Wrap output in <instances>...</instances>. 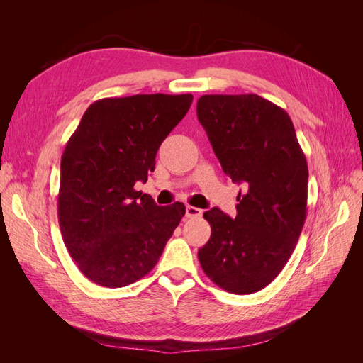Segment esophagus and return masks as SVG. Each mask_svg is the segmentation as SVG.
<instances>
[{"mask_svg": "<svg viewBox=\"0 0 363 363\" xmlns=\"http://www.w3.org/2000/svg\"><path fill=\"white\" fill-rule=\"evenodd\" d=\"M203 215V211L199 207H194V206H186V216L188 218H199Z\"/></svg>", "mask_w": 363, "mask_h": 363, "instance_id": "esophagus-1", "label": "esophagus"}]
</instances>
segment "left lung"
<instances>
[{
	"instance_id": "left-lung-1",
	"label": "left lung",
	"mask_w": 363,
	"mask_h": 363,
	"mask_svg": "<svg viewBox=\"0 0 363 363\" xmlns=\"http://www.w3.org/2000/svg\"><path fill=\"white\" fill-rule=\"evenodd\" d=\"M196 116L239 192L236 216L204 212L211 239L199 250L206 276L232 294L276 279L300 238L307 212V162L289 115L256 94L203 95Z\"/></svg>"
}]
</instances>
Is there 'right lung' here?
Masks as SVG:
<instances>
[{"label": "right lung", "instance_id": "right-lung-1", "mask_svg": "<svg viewBox=\"0 0 363 363\" xmlns=\"http://www.w3.org/2000/svg\"><path fill=\"white\" fill-rule=\"evenodd\" d=\"M191 94L103 98L84 112L60 162L63 242L83 276L123 288L156 267L186 212L135 189L155 171L156 152L188 113Z\"/></svg>", "mask_w": 363, "mask_h": 363}]
</instances>
